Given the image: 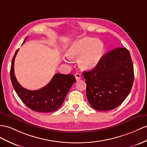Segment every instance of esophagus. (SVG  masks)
Returning <instances> with one entry per match:
<instances>
[{
  "label": "esophagus",
  "instance_id": "obj_1",
  "mask_svg": "<svg viewBox=\"0 0 147 147\" xmlns=\"http://www.w3.org/2000/svg\"><path fill=\"white\" fill-rule=\"evenodd\" d=\"M74 76H75V78H76V80L77 81L80 80H81V75L80 73H76V74H75V75H74Z\"/></svg>",
  "mask_w": 147,
  "mask_h": 147
}]
</instances>
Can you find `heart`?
<instances>
[{"mask_svg":"<svg viewBox=\"0 0 147 147\" xmlns=\"http://www.w3.org/2000/svg\"><path fill=\"white\" fill-rule=\"evenodd\" d=\"M104 44L99 40L84 37L71 44L66 51L71 59L78 58V63L82 70L95 67L104 53Z\"/></svg>","mask_w":147,"mask_h":147,"instance_id":"heart-1","label":"heart"}]
</instances>
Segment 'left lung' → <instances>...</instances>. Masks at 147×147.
Segmentation results:
<instances>
[{"mask_svg": "<svg viewBox=\"0 0 147 147\" xmlns=\"http://www.w3.org/2000/svg\"><path fill=\"white\" fill-rule=\"evenodd\" d=\"M86 97L97 111H110L129 94L134 80V66L125 48H115L104 55L93 69L83 72Z\"/></svg>", "mask_w": 147, "mask_h": 147, "instance_id": "obj_1", "label": "left lung"}]
</instances>
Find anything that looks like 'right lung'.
Returning a JSON list of instances; mask_svg holds the SVG:
<instances>
[{
  "label": "right lung",
  "mask_w": 147,
  "mask_h": 147,
  "mask_svg": "<svg viewBox=\"0 0 147 147\" xmlns=\"http://www.w3.org/2000/svg\"><path fill=\"white\" fill-rule=\"evenodd\" d=\"M27 37H26V39ZM25 41L24 43H25ZM18 49L16 51L10 67V79L13 87L20 99L30 109L39 112H52L61 106L74 82V75L56 73L49 83L38 90L30 91L18 83L14 73V60Z\"/></svg>",
  "instance_id": "add662e5"
}]
</instances>
